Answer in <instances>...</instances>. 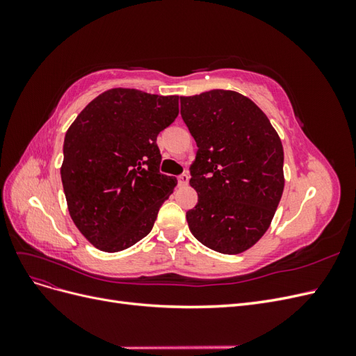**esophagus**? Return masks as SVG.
<instances>
[{
	"instance_id": "1",
	"label": "esophagus",
	"mask_w": 356,
	"mask_h": 356,
	"mask_svg": "<svg viewBox=\"0 0 356 356\" xmlns=\"http://www.w3.org/2000/svg\"><path fill=\"white\" fill-rule=\"evenodd\" d=\"M188 179H190V175H188V174H181V175L178 177L179 186H187V184H188Z\"/></svg>"
}]
</instances>
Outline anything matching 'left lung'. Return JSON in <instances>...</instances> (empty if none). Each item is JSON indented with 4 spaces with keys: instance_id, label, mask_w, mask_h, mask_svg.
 <instances>
[{
    "instance_id": "left-lung-1",
    "label": "left lung",
    "mask_w": 356,
    "mask_h": 356,
    "mask_svg": "<svg viewBox=\"0 0 356 356\" xmlns=\"http://www.w3.org/2000/svg\"><path fill=\"white\" fill-rule=\"evenodd\" d=\"M181 117L197 144L187 211L195 238L221 254H241L261 239L284 191V148L267 115L246 96L209 90L181 96Z\"/></svg>"
}]
</instances>
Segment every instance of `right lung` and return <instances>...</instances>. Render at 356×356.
Masks as SVG:
<instances>
[{
  "label": "right lung",
  "mask_w": 356,
  "mask_h": 356,
  "mask_svg": "<svg viewBox=\"0 0 356 356\" xmlns=\"http://www.w3.org/2000/svg\"><path fill=\"white\" fill-rule=\"evenodd\" d=\"M177 115L178 96L117 88L70 126L62 186L74 224L98 250L123 251L152 232L177 186V178L160 174L156 141Z\"/></svg>",
  "instance_id": "add662e5"
}]
</instances>
